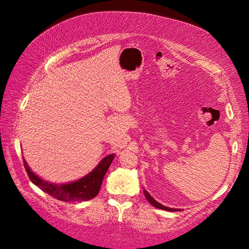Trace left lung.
<instances>
[{
  "label": "left lung",
  "instance_id": "8db88e82",
  "mask_svg": "<svg viewBox=\"0 0 249 249\" xmlns=\"http://www.w3.org/2000/svg\"><path fill=\"white\" fill-rule=\"evenodd\" d=\"M144 192V195H145V197H146V199L152 203V205L154 206V207H156V208H158V209H162V210H165V211H169V212H176V211H179V210H178V209H171V208H168V207H165V206H163V205H161V203H159L158 201H156L152 196H150L149 195V193L147 192V191H143Z\"/></svg>",
  "mask_w": 249,
  "mask_h": 249
}]
</instances>
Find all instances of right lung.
Here are the masks:
<instances>
[{"label":"right lung","mask_w":249,"mask_h":249,"mask_svg":"<svg viewBox=\"0 0 249 249\" xmlns=\"http://www.w3.org/2000/svg\"><path fill=\"white\" fill-rule=\"evenodd\" d=\"M113 159H114V155L105 157L96 168L89 175L77 180V182L63 185L51 184L39 178L30 170L25 160L24 166L32 183L39 187L42 191L50 194L51 196L62 201H84L95 197L99 193L104 177L106 175Z\"/></svg>","instance_id":"right-lung-1"}]
</instances>
